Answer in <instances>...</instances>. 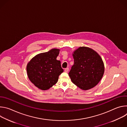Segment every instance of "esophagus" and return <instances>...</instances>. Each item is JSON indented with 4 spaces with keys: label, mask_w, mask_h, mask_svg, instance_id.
Wrapping results in <instances>:
<instances>
[{
    "label": "esophagus",
    "mask_w": 127,
    "mask_h": 127,
    "mask_svg": "<svg viewBox=\"0 0 127 127\" xmlns=\"http://www.w3.org/2000/svg\"><path fill=\"white\" fill-rule=\"evenodd\" d=\"M65 71L66 72H68L69 71V68H66L65 69Z\"/></svg>",
    "instance_id": "esophagus-1"
}]
</instances>
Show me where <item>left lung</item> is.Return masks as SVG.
<instances>
[{"label": "left lung", "mask_w": 127, "mask_h": 127, "mask_svg": "<svg viewBox=\"0 0 127 127\" xmlns=\"http://www.w3.org/2000/svg\"><path fill=\"white\" fill-rule=\"evenodd\" d=\"M73 56L74 63L69 72L72 82L83 90L94 87L104 73V64L100 56L85 47L79 48Z\"/></svg>", "instance_id": "obj_1"}]
</instances>
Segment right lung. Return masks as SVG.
Wrapping results in <instances>:
<instances>
[{
  "instance_id": "right-lung-1",
  "label": "right lung",
  "mask_w": 127,
  "mask_h": 127,
  "mask_svg": "<svg viewBox=\"0 0 127 127\" xmlns=\"http://www.w3.org/2000/svg\"><path fill=\"white\" fill-rule=\"evenodd\" d=\"M59 54V49H52L36 55L28 64L29 78L38 88L47 90L57 82L63 72L61 62L56 59Z\"/></svg>"
}]
</instances>
